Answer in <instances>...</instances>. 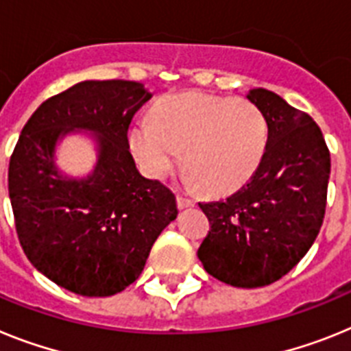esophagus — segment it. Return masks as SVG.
Masks as SVG:
<instances>
[{
	"mask_svg": "<svg viewBox=\"0 0 351 351\" xmlns=\"http://www.w3.org/2000/svg\"><path fill=\"white\" fill-rule=\"evenodd\" d=\"M176 201H178V208H189V206L194 205V201L191 199V197H185L182 196V194H178Z\"/></svg>",
	"mask_w": 351,
	"mask_h": 351,
	"instance_id": "esophagus-1",
	"label": "esophagus"
}]
</instances>
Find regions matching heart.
<instances>
[{"label": "heart", "mask_w": 351, "mask_h": 351, "mask_svg": "<svg viewBox=\"0 0 351 351\" xmlns=\"http://www.w3.org/2000/svg\"><path fill=\"white\" fill-rule=\"evenodd\" d=\"M268 141L267 118L258 106L234 97L180 93L164 99L154 117L130 130V148L145 171L164 178L182 160L187 184L226 194L252 178Z\"/></svg>", "instance_id": "heart-1"}]
</instances>
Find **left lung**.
Segmentation results:
<instances>
[{"label": "left lung", "mask_w": 351, "mask_h": 351, "mask_svg": "<svg viewBox=\"0 0 351 351\" xmlns=\"http://www.w3.org/2000/svg\"><path fill=\"white\" fill-rule=\"evenodd\" d=\"M247 99L267 118L258 171L226 199L199 203L210 231L197 258L210 276L237 288L276 282L302 260L325 217L330 152L315 120L274 91Z\"/></svg>", "instance_id": "1"}]
</instances>
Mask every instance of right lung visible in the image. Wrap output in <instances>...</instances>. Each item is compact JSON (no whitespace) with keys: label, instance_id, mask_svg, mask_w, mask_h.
Here are the masks:
<instances>
[{"label":"right lung","instance_id":"add662e5","mask_svg":"<svg viewBox=\"0 0 351 351\" xmlns=\"http://www.w3.org/2000/svg\"><path fill=\"white\" fill-rule=\"evenodd\" d=\"M152 93L141 83L83 81L45 100L24 125L8 166V196L21 247L33 267L83 297H111L132 285L160 231L178 215L176 197L141 176L129 125ZM95 132L96 169L86 179L57 171L58 138Z\"/></svg>","mask_w":351,"mask_h":351}]
</instances>
